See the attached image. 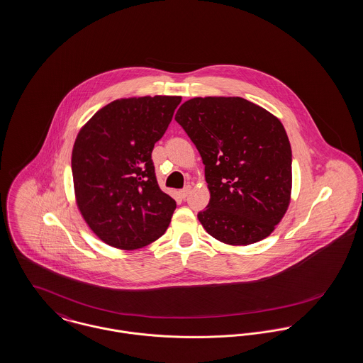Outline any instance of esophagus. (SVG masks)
<instances>
[{
    "mask_svg": "<svg viewBox=\"0 0 363 363\" xmlns=\"http://www.w3.org/2000/svg\"><path fill=\"white\" fill-rule=\"evenodd\" d=\"M189 194H191V186H189V185H188V186H185L184 189H181V191H179V196H181L182 199H185V197L189 195Z\"/></svg>",
    "mask_w": 363,
    "mask_h": 363,
    "instance_id": "34e87169",
    "label": "esophagus"
}]
</instances>
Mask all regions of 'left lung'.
Masks as SVG:
<instances>
[{
  "instance_id": "8db88e82",
  "label": "left lung",
  "mask_w": 363,
  "mask_h": 363,
  "mask_svg": "<svg viewBox=\"0 0 363 363\" xmlns=\"http://www.w3.org/2000/svg\"><path fill=\"white\" fill-rule=\"evenodd\" d=\"M177 123L195 143L210 201L197 214L208 235L232 246L269 236L291 194V147L279 118L239 96L194 98Z\"/></svg>"
}]
</instances>
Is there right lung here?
Returning a JSON list of instances; mask_svg holds the SVG:
<instances>
[{
	"label": "right lung",
	"mask_w": 363,
	"mask_h": 363,
	"mask_svg": "<svg viewBox=\"0 0 363 363\" xmlns=\"http://www.w3.org/2000/svg\"><path fill=\"white\" fill-rule=\"evenodd\" d=\"M181 96L113 101L80 130L72 153L79 210L106 245L135 250L157 240L177 207L157 184L152 150Z\"/></svg>",
	"instance_id": "add662e5"
}]
</instances>
